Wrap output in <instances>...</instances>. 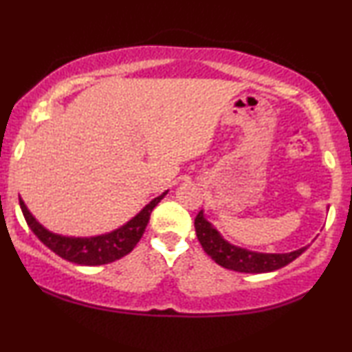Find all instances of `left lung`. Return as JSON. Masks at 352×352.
<instances>
[{
    "mask_svg": "<svg viewBox=\"0 0 352 352\" xmlns=\"http://www.w3.org/2000/svg\"><path fill=\"white\" fill-rule=\"evenodd\" d=\"M195 232L197 239L201 243V248L214 263L226 269H230V271L247 274L277 271V269L290 264L293 259H296L309 248V245H306V247L290 253H261L237 247V245L228 242L218 232V229H214V226L210 221H206L204 210H200V213L195 218Z\"/></svg>",
    "mask_w": 352,
    "mask_h": 352,
    "instance_id": "left-lung-1",
    "label": "left lung"
}]
</instances>
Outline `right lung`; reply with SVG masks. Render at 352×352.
Instances as JSON below:
<instances>
[{
    "instance_id": "obj_1",
    "label": "right lung",
    "mask_w": 352,
    "mask_h": 352,
    "mask_svg": "<svg viewBox=\"0 0 352 352\" xmlns=\"http://www.w3.org/2000/svg\"><path fill=\"white\" fill-rule=\"evenodd\" d=\"M166 194L168 190L155 197L134 218L120 226L118 229L107 234L94 235V237H69V235L51 232L50 229L38 223L22 199L19 200V204H21L23 218H25L28 228L51 252L59 254L67 261L81 264V266H100V264L117 261V259L123 258L124 254H128L136 247V243L141 240L144 230L147 228L152 210L160 204V200Z\"/></svg>"
}]
</instances>
